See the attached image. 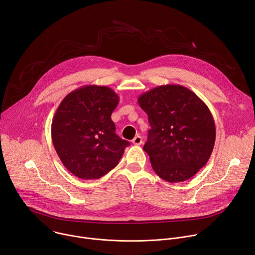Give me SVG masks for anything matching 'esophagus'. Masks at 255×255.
Returning <instances> with one entry per match:
<instances>
[{"label":"esophagus","mask_w":255,"mask_h":255,"mask_svg":"<svg viewBox=\"0 0 255 255\" xmlns=\"http://www.w3.org/2000/svg\"><path fill=\"white\" fill-rule=\"evenodd\" d=\"M132 143H133V144H135V145H140V144H142V137H141V136H139V135L135 136V137L133 138Z\"/></svg>","instance_id":"obj_1"}]
</instances>
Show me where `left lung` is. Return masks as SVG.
<instances>
[{
  "label": "left lung",
  "mask_w": 255,
  "mask_h": 255,
  "mask_svg": "<svg viewBox=\"0 0 255 255\" xmlns=\"http://www.w3.org/2000/svg\"><path fill=\"white\" fill-rule=\"evenodd\" d=\"M137 102L151 127L143 149L153 171L170 183L193 177L215 146L216 125L210 109L193 91L178 84L154 87Z\"/></svg>",
  "instance_id": "1"
}]
</instances>
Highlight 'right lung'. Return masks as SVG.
<instances>
[{"label":"right lung","mask_w":255,"mask_h":255,"mask_svg":"<svg viewBox=\"0 0 255 255\" xmlns=\"http://www.w3.org/2000/svg\"><path fill=\"white\" fill-rule=\"evenodd\" d=\"M119 97L108 87L86 85L68 94L52 122V140L66 169L74 176L99 179L118 165L130 145L115 133L111 115Z\"/></svg>","instance_id":"right-lung-1"}]
</instances>
